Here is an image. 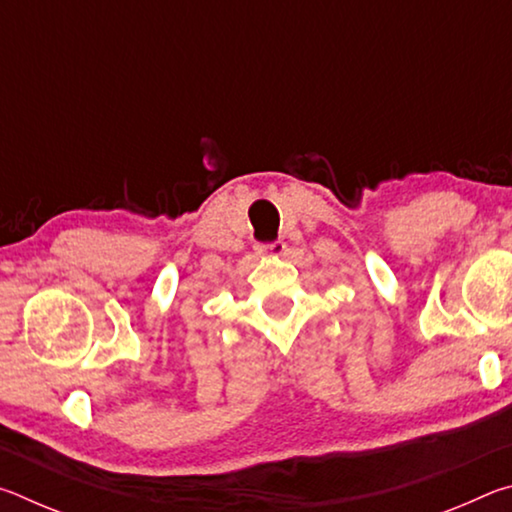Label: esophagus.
Listing matches in <instances>:
<instances>
[{"mask_svg": "<svg viewBox=\"0 0 512 512\" xmlns=\"http://www.w3.org/2000/svg\"><path fill=\"white\" fill-rule=\"evenodd\" d=\"M255 250L259 257H282V255H287V244L277 239V241H273V244H259Z\"/></svg>", "mask_w": 512, "mask_h": 512, "instance_id": "obj_1", "label": "esophagus"}]
</instances>
